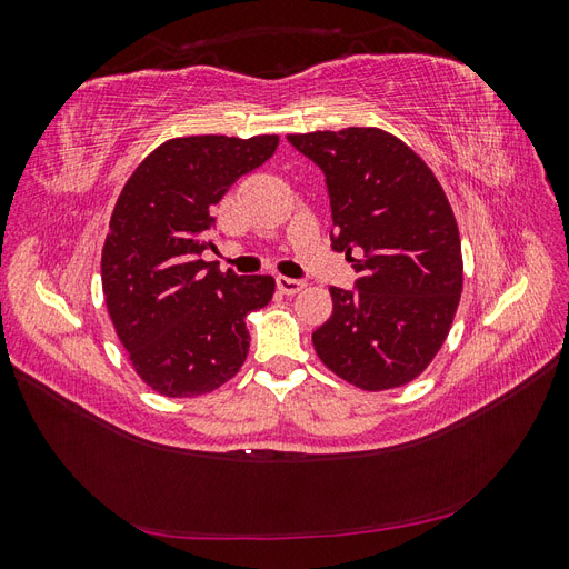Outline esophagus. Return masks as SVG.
<instances>
[{
  "instance_id": "34e87169",
  "label": "esophagus",
  "mask_w": 569,
  "mask_h": 569,
  "mask_svg": "<svg viewBox=\"0 0 569 569\" xmlns=\"http://www.w3.org/2000/svg\"><path fill=\"white\" fill-rule=\"evenodd\" d=\"M274 284H278V289L282 291V295H297V291L303 289V282L301 280H291V278H280L274 280Z\"/></svg>"
}]
</instances>
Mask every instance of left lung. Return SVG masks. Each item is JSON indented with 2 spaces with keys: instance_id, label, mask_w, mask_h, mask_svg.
<instances>
[{
  "instance_id": "1",
  "label": "left lung",
  "mask_w": 569,
  "mask_h": 569,
  "mask_svg": "<svg viewBox=\"0 0 569 569\" xmlns=\"http://www.w3.org/2000/svg\"><path fill=\"white\" fill-rule=\"evenodd\" d=\"M287 140L325 173L332 247L360 272L351 291L330 287L332 316L313 332L316 353L366 391L408 385L432 363L460 301L451 203L418 153L380 128Z\"/></svg>"
}]
</instances>
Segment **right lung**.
<instances>
[{"label":"right lung","instance_id":"right-lung-1","mask_svg":"<svg viewBox=\"0 0 569 569\" xmlns=\"http://www.w3.org/2000/svg\"><path fill=\"white\" fill-rule=\"evenodd\" d=\"M278 134L176 137L134 168L111 213L101 287L132 368L163 396H199L226 385L249 353L247 316L268 306L270 274L220 272L213 206L253 168Z\"/></svg>","mask_w":569,"mask_h":569}]
</instances>
